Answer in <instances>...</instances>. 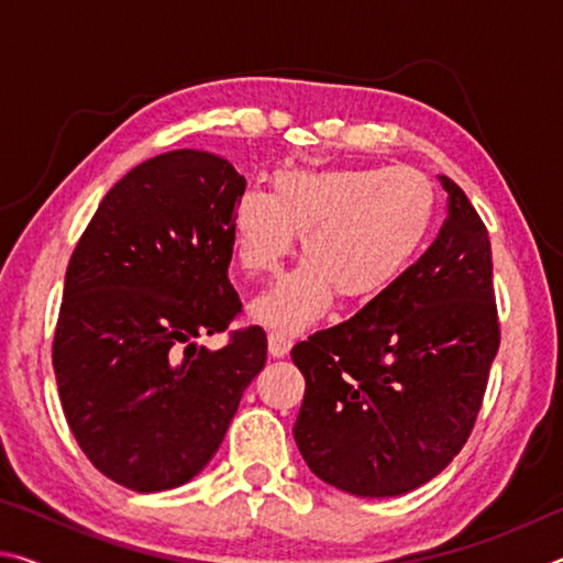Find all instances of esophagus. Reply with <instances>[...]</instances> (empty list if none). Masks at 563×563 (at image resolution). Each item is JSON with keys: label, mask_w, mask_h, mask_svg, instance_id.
<instances>
[{"label": "esophagus", "mask_w": 563, "mask_h": 563, "mask_svg": "<svg viewBox=\"0 0 563 563\" xmlns=\"http://www.w3.org/2000/svg\"><path fill=\"white\" fill-rule=\"evenodd\" d=\"M290 347H292V338L285 335V332L273 330L268 335V350L273 357H285L290 352Z\"/></svg>", "instance_id": "obj_1"}]
</instances>
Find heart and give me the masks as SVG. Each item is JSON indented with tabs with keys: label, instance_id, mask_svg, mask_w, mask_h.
<instances>
[{
	"label": "heart",
	"instance_id": "1",
	"mask_svg": "<svg viewBox=\"0 0 563 563\" xmlns=\"http://www.w3.org/2000/svg\"><path fill=\"white\" fill-rule=\"evenodd\" d=\"M434 186L412 166L292 168L273 190H245L231 216L235 258L247 275L273 273L302 233L308 261L253 300L255 320L295 332L328 310L332 295L369 302L422 247L434 221Z\"/></svg>",
	"mask_w": 563,
	"mask_h": 563
}]
</instances>
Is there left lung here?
I'll return each mask as SVG.
<instances>
[{
	"label": "left lung",
	"instance_id": "8db88e82",
	"mask_svg": "<svg viewBox=\"0 0 563 563\" xmlns=\"http://www.w3.org/2000/svg\"><path fill=\"white\" fill-rule=\"evenodd\" d=\"M446 221L422 258L357 316L292 347L305 397L292 434L322 482L407 494L470 440L501 330L487 225L440 176Z\"/></svg>",
	"mask_w": 563,
	"mask_h": 563
}]
</instances>
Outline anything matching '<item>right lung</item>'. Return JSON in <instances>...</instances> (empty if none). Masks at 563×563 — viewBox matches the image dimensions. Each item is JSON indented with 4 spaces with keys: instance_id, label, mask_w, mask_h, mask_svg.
Listing matches in <instances>:
<instances>
[{
    "instance_id": "obj_1",
    "label": "right lung",
    "mask_w": 563,
    "mask_h": 563,
    "mask_svg": "<svg viewBox=\"0 0 563 563\" xmlns=\"http://www.w3.org/2000/svg\"><path fill=\"white\" fill-rule=\"evenodd\" d=\"M245 178L178 148L113 186L76 243L52 362L81 452L111 482L164 492L211 462L268 357L228 280L231 216ZM228 331L221 351L195 340Z\"/></svg>"
}]
</instances>
